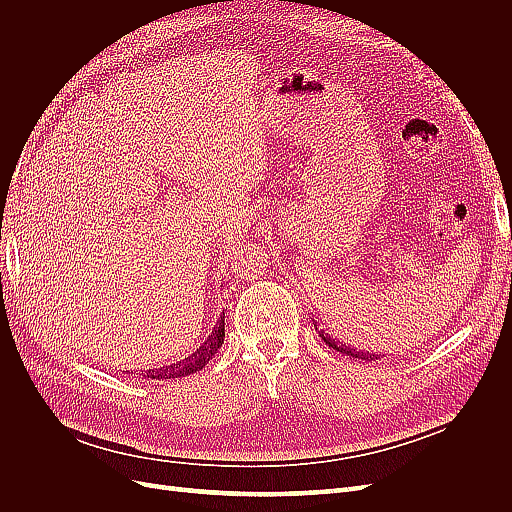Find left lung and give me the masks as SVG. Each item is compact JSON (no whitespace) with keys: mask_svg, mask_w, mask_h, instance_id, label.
I'll list each match as a JSON object with an SVG mask.
<instances>
[{"mask_svg":"<svg viewBox=\"0 0 512 512\" xmlns=\"http://www.w3.org/2000/svg\"><path fill=\"white\" fill-rule=\"evenodd\" d=\"M318 329V327H316ZM320 333V337H322V342L327 344L329 348H333V350H337V352H342V354H348V356H352V359H365V361H374V354H367V352H356L354 348H350V346H344V344H339L337 339H333L329 333H324V331H318ZM378 359V356H376Z\"/></svg>","mask_w":512,"mask_h":512,"instance_id":"left-lung-1","label":"left lung"}]
</instances>
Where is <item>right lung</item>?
Listing matches in <instances>:
<instances>
[{
	"label": "right lung",
	"mask_w": 512,
	"mask_h": 512,
	"mask_svg": "<svg viewBox=\"0 0 512 512\" xmlns=\"http://www.w3.org/2000/svg\"><path fill=\"white\" fill-rule=\"evenodd\" d=\"M224 344V316L222 320L215 324L211 335L205 339V344L196 348V352L192 356H188V359H183L181 363L177 365H170V367H164V369H158L156 374L153 371H149L147 378H153V380H168V378H183V376H190L194 374V371L203 369L211 359L213 354L220 350V346Z\"/></svg>",
	"instance_id": "obj_1"
}]
</instances>
